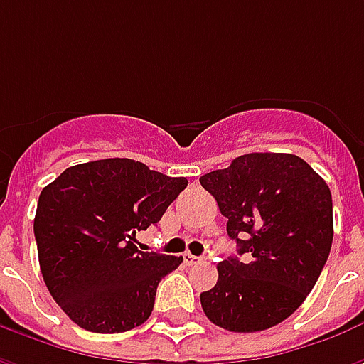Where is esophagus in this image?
Wrapping results in <instances>:
<instances>
[{"label": "esophagus", "mask_w": 364, "mask_h": 364, "mask_svg": "<svg viewBox=\"0 0 364 364\" xmlns=\"http://www.w3.org/2000/svg\"><path fill=\"white\" fill-rule=\"evenodd\" d=\"M183 259H185V263H187V265H197V263H200V257H195V255H191V253H185V257H183Z\"/></svg>", "instance_id": "obj_1"}]
</instances>
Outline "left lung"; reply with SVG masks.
<instances>
[{"mask_svg": "<svg viewBox=\"0 0 364 364\" xmlns=\"http://www.w3.org/2000/svg\"><path fill=\"white\" fill-rule=\"evenodd\" d=\"M218 203L240 257L218 263L200 294L206 318L237 333L287 320L314 289L333 242L328 183L292 154H245L200 177Z\"/></svg>", "mask_w": 364, "mask_h": 364, "instance_id": "obj_1", "label": "left lung"}]
</instances>
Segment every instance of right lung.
I'll return each instance as SVG.
<instances>
[{"mask_svg": "<svg viewBox=\"0 0 364 364\" xmlns=\"http://www.w3.org/2000/svg\"><path fill=\"white\" fill-rule=\"evenodd\" d=\"M185 187V177L128 158L68 167L44 187L35 216L38 263L70 320L120 333L150 318L159 281L183 257L140 252L136 232L158 224Z\"/></svg>", "mask_w": 364, "mask_h": 364, "instance_id": "right-lung-1", "label": "right lung"}]
</instances>
